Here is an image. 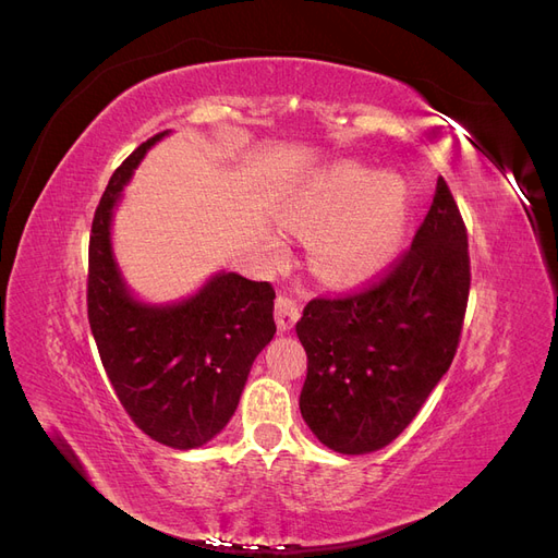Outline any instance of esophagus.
<instances>
[{"mask_svg":"<svg viewBox=\"0 0 558 558\" xmlns=\"http://www.w3.org/2000/svg\"><path fill=\"white\" fill-rule=\"evenodd\" d=\"M275 318H277V328L281 332H289L300 318V310H298V302L286 298V295H279L277 302H275Z\"/></svg>","mask_w":558,"mask_h":558,"instance_id":"esophagus-1","label":"esophagus"}]
</instances>
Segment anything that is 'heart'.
<instances>
[{
    "mask_svg": "<svg viewBox=\"0 0 558 558\" xmlns=\"http://www.w3.org/2000/svg\"><path fill=\"white\" fill-rule=\"evenodd\" d=\"M410 211L408 183L353 160L324 167L283 202L286 223L312 232L314 272L335 286H359L384 272L402 248Z\"/></svg>",
    "mask_w": 558,
    "mask_h": 558,
    "instance_id": "heart-1",
    "label": "heart"
}]
</instances>
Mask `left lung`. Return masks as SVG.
I'll use <instances>...</instances> for the list:
<instances>
[{"mask_svg":"<svg viewBox=\"0 0 558 558\" xmlns=\"http://www.w3.org/2000/svg\"><path fill=\"white\" fill-rule=\"evenodd\" d=\"M468 291V234L440 177L391 272L363 293L312 300L298 320L307 351L300 412L318 442L359 456L410 426L453 361Z\"/></svg>","mask_w":558,"mask_h":558,"instance_id":"left-lung-1","label":"left lung"}]
</instances>
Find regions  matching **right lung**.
Wrapping results in <instances>:
<instances>
[{
  "label": "right lung",
  "mask_w": 558,
  "mask_h": 558,
  "mask_svg": "<svg viewBox=\"0 0 558 558\" xmlns=\"http://www.w3.org/2000/svg\"><path fill=\"white\" fill-rule=\"evenodd\" d=\"M144 142L113 172L93 218L88 320L99 359L130 418L150 440L197 449L238 410L251 365L272 340L275 291L238 272L211 275L177 302H144L130 291L111 244L123 189L150 146Z\"/></svg>",
  "instance_id": "add662e5"
}]
</instances>
